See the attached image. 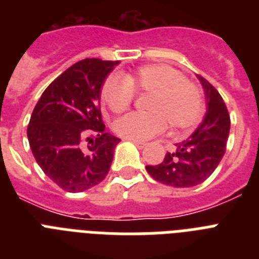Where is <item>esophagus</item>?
Listing matches in <instances>:
<instances>
[{
    "label": "esophagus",
    "instance_id": "esophagus-1",
    "mask_svg": "<svg viewBox=\"0 0 259 259\" xmlns=\"http://www.w3.org/2000/svg\"><path fill=\"white\" fill-rule=\"evenodd\" d=\"M130 142H133L134 145L137 146L138 149H144L146 146V144H144V142H138V141H130Z\"/></svg>",
    "mask_w": 259,
    "mask_h": 259
}]
</instances>
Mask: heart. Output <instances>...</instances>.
<instances>
[{
    "label": "heart",
    "mask_w": 259,
    "mask_h": 259,
    "mask_svg": "<svg viewBox=\"0 0 259 259\" xmlns=\"http://www.w3.org/2000/svg\"><path fill=\"white\" fill-rule=\"evenodd\" d=\"M134 93L149 94L145 101L148 113L129 114L114 123V132L129 141L144 142L162 133L165 120L173 132L189 129L204 110L200 89L166 64L142 66L122 79L107 78L101 89L102 103L111 113L121 114L132 105Z\"/></svg>",
    "instance_id": "b5f03b06"
}]
</instances>
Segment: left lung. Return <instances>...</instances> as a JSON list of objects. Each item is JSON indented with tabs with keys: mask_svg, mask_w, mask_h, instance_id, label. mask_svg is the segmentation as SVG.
<instances>
[{
	"mask_svg": "<svg viewBox=\"0 0 259 259\" xmlns=\"http://www.w3.org/2000/svg\"><path fill=\"white\" fill-rule=\"evenodd\" d=\"M196 76L204 90L207 105L203 121L160 164L146 165L154 180L176 188L195 187L212 175L225 156L230 133V115L221 94L203 76Z\"/></svg>",
	"mask_w": 259,
	"mask_h": 259,
	"instance_id": "1",
	"label": "left lung"
}]
</instances>
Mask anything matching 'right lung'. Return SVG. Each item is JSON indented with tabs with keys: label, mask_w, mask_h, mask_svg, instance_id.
Wrapping results in <instances>:
<instances>
[{
	"label": "right lung",
	"mask_w": 259,
	"mask_h": 259,
	"mask_svg": "<svg viewBox=\"0 0 259 259\" xmlns=\"http://www.w3.org/2000/svg\"><path fill=\"white\" fill-rule=\"evenodd\" d=\"M118 64L101 59L75 63L47 87L30 115L26 134L32 153L67 192L93 188L110 170L121 140L106 133L101 89Z\"/></svg>",
	"instance_id": "1"
}]
</instances>
